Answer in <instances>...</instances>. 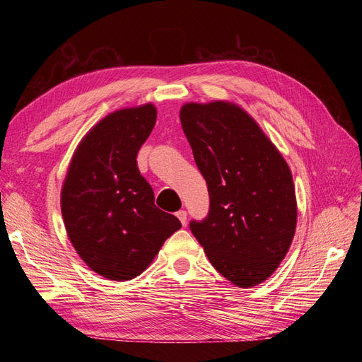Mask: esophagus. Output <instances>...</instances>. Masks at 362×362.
I'll list each match as a JSON object with an SVG mask.
<instances>
[{"label": "esophagus", "instance_id": "34e87169", "mask_svg": "<svg viewBox=\"0 0 362 362\" xmlns=\"http://www.w3.org/2000/svg\"><path fill=\"white\" fill-rule=\"evenodd\" d=\"M177 217L180 218V222H181L182 225L187 223V211H185V210H180V211H177Z\"/></svg>", "mask_w": 362, "mask_h": 362}]
</instances>
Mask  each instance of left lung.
<instances>
[{"mask_svg": "<svg viewBox=\"0 0 362 362\" xmlns=\"http://www.w3.org/2000/svg\"><path fill=\"white\" fill-rule=\"evenodd\" d=\"M180 117L210 194V211L190 222L192 233L222 276L255 287L279 267L294 237L298 204L288 164L234 103H187Z\"/></svg>", "mask_w": 362, "mask_h": 362, "instance_id": "left-lung-1", "label": "left lung"}]
</instances>
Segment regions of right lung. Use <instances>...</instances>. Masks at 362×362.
<instances>
[{
  "instance_id": "right-lung-1",
  "label": "right lung",
  "mask_w": 362,
  "mask_h": 362,
  "mask_svg": "<svg viewBox=\"0 0 362 362\" xmlns=\"http://www.w3.org/2000/svg\"><path fill=\"white\" fill-rule=\"evenodd\" d=\"M157 120L154 104L120 108L76 146L62 187V216L76 254L98 275L129 281L145 272L181 222L154 204L137 152Z\"/></svg>"
}]
</instances>
